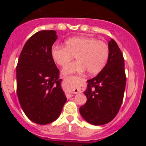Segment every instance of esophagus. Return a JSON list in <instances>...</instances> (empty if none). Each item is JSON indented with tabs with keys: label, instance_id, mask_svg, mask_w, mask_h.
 <instances>
[{
	"label": "esophagus",
	"instance_id": "esophagus-1",
	"mask_svg": "<svg viewBox=\"0 0 146 146\" xmlns=\"http://www.w3.org/2000/svg\"><path fill=\"white\" fill-rule=\"evenodd\" d=\"M77 93H78V91H75L74 92V94H77ZM72 96H73V94H66L67 97H72Z\"/></svg>",
	"mask_w": 146,
	"mask_h": 146
}]
</instances>
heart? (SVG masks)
I'll return each instance as SVG.
<instances>
[{
	"label": "heart",
	"instance_id": "1",
	"mask_svg": "<svg viewBox=\"0 0 146 146\" xmlns=\"http://www.w3.org/2000/svg\"><path fill=\"white\" fill-rule=\"evenodd\" d=\"M51 58L57 65L66 66L75 56L77 61L62 70L63 75L81 73L96 74L106 65L109 47L105 42L93 37L77 36L67 39L65 46L55 45L50 51Z\"/></svg>",
	"mask_w": 146,
	"mask_h": 146
}]
</instances>
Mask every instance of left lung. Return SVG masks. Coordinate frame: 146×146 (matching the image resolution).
Returning <instances> with one entry per match:
<instances>
[{
  "instance_id": "left-lung-1",
  "label": "left lung",
  "mask_w": 146,
  "mask_h": 146,
  "mask_svg": "<svg viewBox=\"0 0 146 146\" xmlns=\"http://www.w3.org/2000/svg\"><path fill=\"white\" fill-rule=\"evenodd\" d=\"M109 58L104 69L87 81L84 94L87 102L80 113L88 123L95 126L109 123L115 117L122 104L126 87L124 59L118 44L108 42Z\"/></svg>"
}]
</instances>
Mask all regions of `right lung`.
<instances>
[{
    "label": "right lung",
    "mask_w": 146,
    "mask_h": 146,
    "mask_svg": "<svg viewBox=\"0 0 146 146\" xmlns=\"http://www.w3.org/2000/svg\"><path fill=\"white\" fill-rule=\"evenodd\" d=\"M57 38L55 31L33 34L24 45L17 66L18 99L26 116L38 124L55 121L67 100L50 54Z\"/></svg>",
    "instance_id": "right-lung-1"
}]
</instances>
